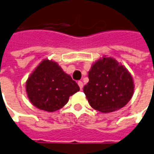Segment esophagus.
I'll return each mask as SVG.
<instances>
[{"label":"esophagus","mask_w":154,"mask_h":154,"mask_svg":"<svg viewBox=\"0 0 154 154\" xmlns=\"http://www.w3.org/2000/svg\"><path fill=\"white\" fill-rule=\"evenodd\" d=\"M78 85H79V88H80V89L82 90L83 86H84V84H83V83H82V81H79V82H78Z\"/></svg>","instance_id":"esophagus-1"}]
</instances>
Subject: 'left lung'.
I'll list each match as a JSON object with an SVG mask.
<instances>
[{
	"mask_svg": "<svg viewBox=\"0 0 154 154\" xmlns=\"http://www.w3.org/2000/svg\"><path fill=\"white\" fill-rule=\"evenodd\" d=\"M88 74L89 82L83 90L93 109L111 113L122 109L131 100L134 79L128 69L113 57L100 58Z\"/></svg>",
	"mask_w": 154,
	"mask_h": 154,
	"instance_id": "obj_1",
	"label": "left lung"
}]
</instances>
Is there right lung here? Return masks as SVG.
<instances>
[{
  "label": "right lung",
  "instance_id": "obj_1",
  "mask_svg": "<svg viewBox=\"0 0 154 154\" xmlns=\"http://www.w3.org/2000/svg\"><path fill=\"white\" fill-rule=\"evenodd\" d=\"M79 90L71 76L57 62L45 59L37 65L26 82L30 103L37 109L54 112L68 103L69 98Z\"/></svg>",
  "mask_w": 154,
  "mask_h": 154
}]
</instances>
